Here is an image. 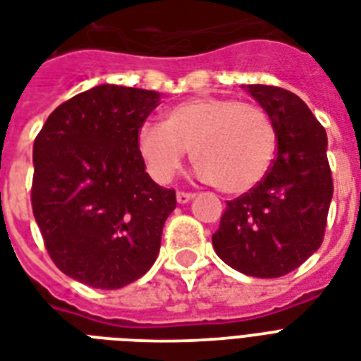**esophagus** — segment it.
Returning a JSON list of instances; mask_svg holds the SVG:
<instances>
[{"label":"esophagus","mask_w":361,"mask_h":361,"mask_svg":"<svg viewBox=\"0 0 361 361\" xmlns=\"http://www.w3.org/2000/svg\"><path fill=\"white\" fill-rule=\"evenodd\" d=\"M190 200H194V194H190V192H177V201L180 205L188 203Z\"/></svg>","instance_id":"obj_1"}]
</instances>
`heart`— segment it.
<instances>
[{
    "label": "heart",
    "mask_w": 361,
    "mask_h": 361,
    "mask_svg": "<svg viewBox=\"0 0 361 361\" xmlns=\"http://www.w3.org/2000/svg\"><path fill=\"white\" fill-rule=\"evenodd\" d=\"M137 149L158 183H169L186 150L197 175L226 194H245L273 166L276 131L258 105L231 97H195L169 109L164 124L145 122Z\"/></svg>",
    "instance_id": "b5f03b06"
}]
</instances>
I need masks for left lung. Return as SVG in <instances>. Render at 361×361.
Instances as JSON below:
<instances>
[{"label":"left lung","mask_w":361,"mask_h":361,"mask_svg":"<svg viewBox=\"0 0 361 361\" xmlns=\"http://www.w3.org/2000/svg\"><path fill=\"white\" fill-rule=\"evenodd\" d=\"M269 114L276 158L262 183L228 201L212 247L248 276L276 279L298 269L324 239L334 180L328 135L305 102L276 86H243Z\"/></svg>","instance_id":"left-lung-1"}]
</instances>
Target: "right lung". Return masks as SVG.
<instances>
[{
    "instance_id": "add662e5",
    "label": "right lung",
    "mask_w": 361,
    "mask_h": 361,
    "mask_svg": "<svg viewBox=\"0 0 361 361\" xmlns=\"http://www.w3.org/2000/svg\"><path fill=\"white\" fill-rule=\"evenodd\" d=\"M160 97L94 86L56 107L35 137L33 216L56 267L82 284L118 290L158 258L177 197L145 171L137 133Z\"/></svg>"
}]
</instances>
